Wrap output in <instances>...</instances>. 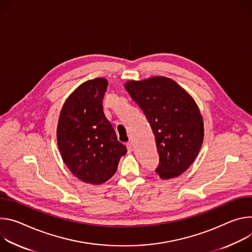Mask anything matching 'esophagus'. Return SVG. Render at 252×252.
<instances>
[{
    "label": "esophagus",
    "mask_w": 252,
    "mask_h": 252,
    "mask_svg": "<svg viewBox=\"0 0 252 252\" xmlns=\"http://www.w3.org/2000/svg\"><path fill=\"white\" fill-rule=\"evenodd\" d=\"M126 146H127V149H128V151H129V152L133 151V149H134V145H133V143H132V142H128V143L126 144Z\"/></svg>",
    "instance_id": "obj_1"
}]
</instances>
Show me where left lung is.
Listing matches in <instances>:
<instances>
[{"instance_id":"obj_1","label":"left lung","mask_w":252,"mask_h":252,"mask_svg":"<svg viewBox=\"0 0 252 252\" xmlns=\"http://www.w3.org/2000/svg\"><path fill=\"white\" fill-rule=\"evenodd\" d=\"M125 88L141 108L155 135L159 164L155 172L170 179L186 171L203 141V120L192 97L166 77L129 81Z\"/></svg>"}]
</instances>
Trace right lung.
<instances>
[{"mask_svg": "<svg viewBox=\"0 0 252 252\" xmlns=\"http://www.w3.org/2000/svg\"><path fill=\"white\" fill-rule=\"evenodd\" d=\"M107 86L104 78L83 83L66 100L57 129L58 146L70 171L97 185L115 174L127 152L103 112Z\"/></svg>", "mask_w": 252, "mask_h": 252, "instance_id": "obj_1", "label": "right lung"}]
</instances>
